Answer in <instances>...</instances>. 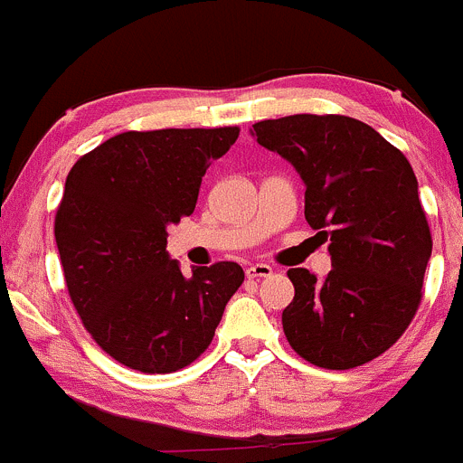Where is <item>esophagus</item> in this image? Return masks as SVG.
Segmentation results:
<instances>
[{"mask_svg":"<svg viewBox=\"0 0 463 463\" xmlns=\"http://www.w3.org/2000/svg\"><path fill=\"white\" fill-rule=\"evenodd\" d=\"M247 279H265L272 274V268H269L268 263H256V265H250V268L245 269Z\"/></svg>","mask_w":463,"mask_h":463,"instance_id":"esophagus-1","label":"esophagus"}]
</instances>
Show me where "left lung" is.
<instances>
[{"label": "left lung", "mask_w": 463, "mask_h": 463, "mask_svg": "<svg viewBox=\"0 0 463 463\" xmlns=\"http://www.w3.org/2000/svg\"><path fill=\"white\" fill-rule=\"evenodd\" d=\"M254 135L301 175L304 216L328 241L333 263L324 281L306 268L288 269V342L322 369L372 363L414 319L432 254L410 162L372 126L342 114L265 118Z\"/></svg>", "instance_id": "1"}]
</instances>
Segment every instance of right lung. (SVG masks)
Listing matches in <instances>:
<instances>
[{"label": "right lung", "instance_id": "1", "mask_svg": "<svg viewBox=\"0 0 463 463\" xmlns=\"http://www.w3.org/2000/svg\"><path fill=\"white\" fill-rule=\"evenodd\" d=\"M238 132H121L67 175L53 225L67 290L91 340L123 367L171 373L195 363L245 279L233 260L186 279L166 251V227L194 213L203 175Z\"/></svg>", "mask_w": 463, "mask_h": 463}]
</instances>
